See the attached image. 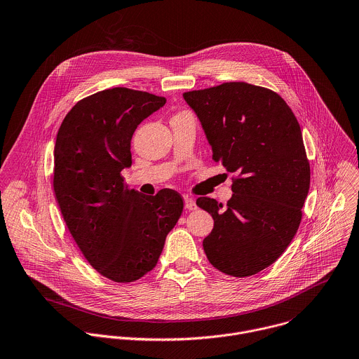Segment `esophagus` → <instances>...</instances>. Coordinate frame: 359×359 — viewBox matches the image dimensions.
Instances as JSON below:
<instances>
[{
  "label": "esophagus",
  "mask_w": 359,
  "mask_h": 359,
  "mask_svg": "<svg viewBox=\"0 0 359 359\" xmlns=\"http://www.w3.org/2000/svg\"><path fill=\"white\" fill-rule=\"evenodd\" d=\"M196 202L192 199V198H189V196H185V209L187 210H196Z\"/></svg>",
  "instance_id": "obj_1"
}]
</instances>
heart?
<instances>
[{"mask_svg": "<svg viewBox=\"0 0 359 359\" xmlns=\"http://www.w3.org/2000/svg\"><path fill=\"white\" fill-rule=\"evenodd\" d=\"M181 113H182V111H181Z\"/></svg>", "mask_w": 359, "mask_h": 359, "instance_id": "b5f03b06", "label": "heart"}]
</instances>
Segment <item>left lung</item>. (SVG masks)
I'll return each mask as SVG.
<instances>
[{"mask_svg": "<svg viewBox=\"0 0 359 359\" xmlns=\"http://www.w3.org/2000/svg\"><path fill=\"white\" fill-rule=\"evenodd\" d=\"M213 158L234 172L226 206L201 196L196 205L215 220L203 239L209 262L234 277L274 263L298 231L311 185L299 123L276 92L246 82L185 92Z\"/></svg>", "mask_w": 359, "mask_h": 359, "instance_id": "1", "label": "left lung"}]
</instances>
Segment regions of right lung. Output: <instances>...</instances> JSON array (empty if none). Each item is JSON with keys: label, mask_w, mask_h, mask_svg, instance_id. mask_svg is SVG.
I'll return each mask as SVG.
<instances>
[{"label": "right lung", "mask_w": 359, "mask_h": 359, "mask_svg": "<svg viewBox=\"0 0 359 359\" xmlns=\"http://www.w3.org/2000/svg\"><path fill=\"white\" fill-rule=\"evenodd\" d=\"M164 104L165 97L147 92L106 89L79 100L57 133L55 201L85 259L116 283L136 281L154 269L184 210L177 191L144 196L128 191L121 175L132 164L135 129Z\"/></svg>", "instance_id": "add662e5"}]
</instances>
